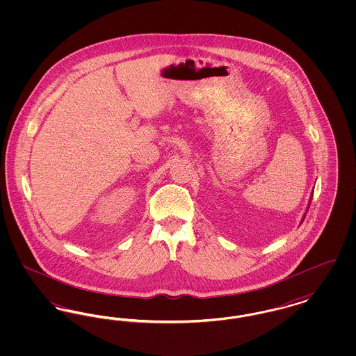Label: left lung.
Instances as JSON below:
<instances>
[{
  "label": "left lung",
  "mask_w": 356,
  "mask_h": 356,
  "mask_svg": "<svg viewBox=\"0 0 356 356\" xmlns=\"http://www.w3.org/2000/svg\"><path fill=\"white\" fill-rule=\"evenodd\" d=\"M312 195H314V193H311V197H309V203H308V207H309V204H311V200H312ZM308 207H307V208H308ZM307 211H308V209H307ZM305 216H303V219H302V222H303V220H305Z\"/></svg>",
  "instance_id": "1"
}]
</instances>
